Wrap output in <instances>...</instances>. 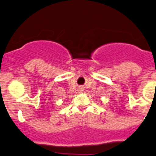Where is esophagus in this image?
I'll use <instances>...</instances> for the list:
<instances>
[{
  "label": "esophagus",
  "mask_w": 156,
  "mask_h": 156,
  "mask_svg": "<svg viewBox=\"0 0 156 156\" xmlns=\"http://www.w3.org/2000/svg\"><path fill=\"white\" fill-rule=\"evenodd\" d=\"M79 91H80V92L83 91V89H82V87H80V88H79Z\"/></svg>",
  "instance_id": "obj_1"
}]
</instances>
